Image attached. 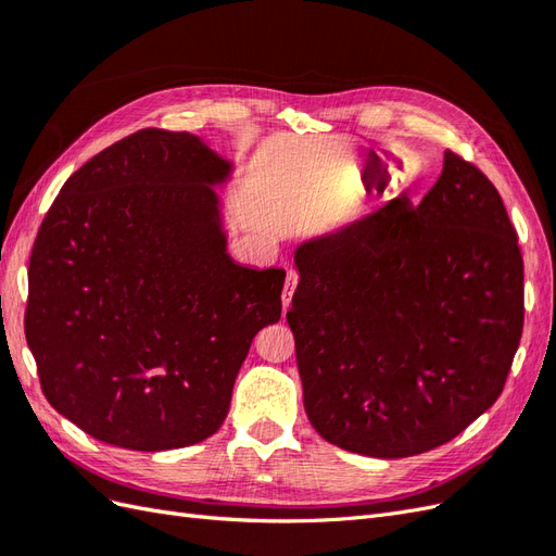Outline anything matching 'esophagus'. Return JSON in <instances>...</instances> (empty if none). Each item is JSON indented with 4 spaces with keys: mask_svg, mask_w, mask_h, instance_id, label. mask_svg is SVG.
I'll return each mask as SVG.
<instances>
[{
    "mask_svg": "<svg viewBox=\"0 0 556 556\" xmlns=\"http://www.w3.org/2000/svg\"><path fill=\"white\" fill-rule=\"evenodd\" d=\"M296 282H299V274L296 271H288V278H285V288H282V311L290 308L294 290H296Z\"/></svg>",
    "mask_w": 556,
    "mask_h": 556,
    "instance_id": "obj_1",
    "label": "esophagus"
}]
</instances>
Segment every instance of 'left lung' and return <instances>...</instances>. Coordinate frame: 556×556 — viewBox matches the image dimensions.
<instances>
[{
    "label": "left lung",
    "mask_w": 556,
    "mask_h": 556,
    "mask_svg": "<svg viewBox=\"0 0 556 556\" xmlns=\"http://www.w3.org/2000/svg\"><path fill=\"white\" fill-rule=\"evenodd\" d=\"M294 264L288 323L325 441L413 457L503 392L525 325V262L492 180L452 150L417 206L396 197L304 241Z\"/></svg>",
    "instance_id": "8db88e82"
}]
</instances>
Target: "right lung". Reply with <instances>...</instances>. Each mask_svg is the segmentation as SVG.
I'll return each instance as SVG.
<instances>
[{"label": "right lung", "instance_id": "right-lung-1", "mask_svg": "<svg viewBox=\"0 0 556 556\" xmlns=\"http://www.w3.org/2000/svg\"><path fill=\"white\" fill-rule=\"evenodd\" d=\"M231 162L188 131L141 129L64 182L29 257L25 336L60 415L115 447L201 443L225 422L282 268L227 252L215 188Z\"/></svg>", "mask_w": 556, "mask_h": 556}]
</instances>
